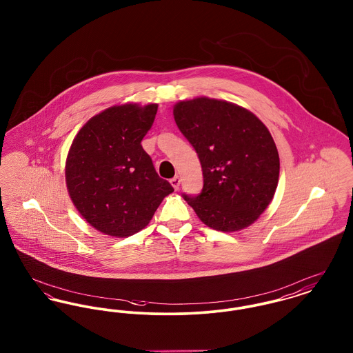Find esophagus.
Wrapping results in <instances>:
<instances>
[{"instance_id": "1", "label": "esophagus", "mask_w": 353, "mask_h": 353, "mask_svg": "<svg viewBox=\"0 0 353 353\" xmlns=\"http://www.w3.org/2000/svg\"><path fill=\"white\" fill-rule=\"evenodd\" d=\"M169 181H170L172 187L174 188L176 190L180 188V177H179V176H174V177H172Z\"/></svg>"}]
</instances>
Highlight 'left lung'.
Segmentation results:
<instances>
[{
  "mask_svg": "<svg viewBox=\"0 0 353 353\" xmlns=\"http://www.w3.org/2000/svg\"><path fill=\"white\" fill-rule=\"evenodd\" d=\"M180 132L194 148L204 184L183 197L208 227L245 228L270 205L280 160L270 130L239 105L200 97L173 109Z\"/></svg>",
  "mask_w": 353,
  "mask_h": 353,
  "instance_id": "obj_1",
  "label": "left lung"
}]
</instances>
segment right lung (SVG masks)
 <instances>
[{"label": "right lung", "mask_w": 353, "mask_h": 353, "mask_svg": "<svg viewBox=\"0 0 353 353\" xmlns=\"http://www.w3.org/2000/svg\"><path fill=\"white\" fill-rule=\"evenodd\" d=\"M157 104L112 106L77 133L66 160L73 204L93 228L128 237L145 228L173 187L143 149Z\"/></svg>", "instance_id": "1"}]
</instances>
